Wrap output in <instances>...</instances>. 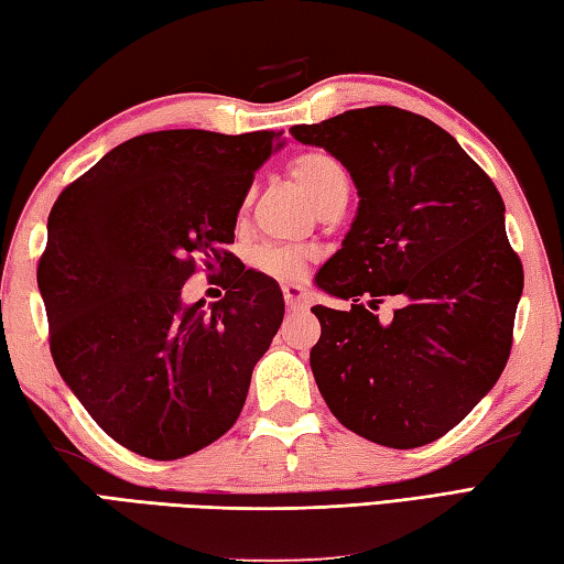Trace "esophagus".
<instances>
[{
	"mask_svg": "<svg viewBox=\"0 0 564 564\" xmlns=\"http://www.w3.org/2000/svg\"><path fill=\"white\" fill-rule=\"evenodd\" d=\"M283 299H285V305H289V311L308 308V295H305V289L299 283H285Z\"/></svg>",
	"mask_w": 564,
	"mask_h": 564,
	"instance_id": "34e87169",
	"label": "esophagus"
}]
</instances>
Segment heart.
<instances>
[{
  "instance_id": "heart-1",
  "label": "heart",
  "mask_w": 564,
  "mask_h": 564,
  "mask_svg": "<svg viewBox=\"0 0 564 564\" xmlns=\"http://www.w3.org/2000/svg\"><path fill=\"white\" fill-rule=\"evenodd\" d=\"M291 177L313 202L317 212L330 207L340 194H347V175L340 162L325 152H303L291 162ZM308 253L285 247H263L253 253V265L279 281H293L303 273Z\"/></svg>"
}]
</instances>
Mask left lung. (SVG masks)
<instances>
[{"label":"left lung","mask_w":564,"mask_h":564,"mask_svg":"<svg viewBox=\"0 0 564 564\" xmlns=\"http://www.w3.org/2000/svg\"><path fill=\"white\" fill-rule=\"evenodd\" d=\"M357 187V214L315 285L350 311L313 305L317 389L350 432L392 448L436 442L484 399L508 362L523 265L496 184L454 135L394 106L293 126ZM384 294L403 308L387 324Z\"/></svg>","instance_id":"left-lung-1"}]
</instances>
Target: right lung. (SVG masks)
I'll list each match as a JSON object with an SVG mask.
<instances>
[{
    "label": "right lung",
    "mask_w": 564,
    "mask_h": 564,
    "mask_svg": "<svg viewBox=\"0 0 564 564\" xmlns=\"http://www.w3.org/2000/svg\"><path fill=\"white\" fill-rule=\"evenodd\" d=\"M281 132H145L100 158L48 214L39 291L56 370L104 432L175 460L227 434L283 321L279 283L224 247ZM204 260L228 295L202 312L181 285Z\"/></svg>",
    "instance_id": "add662e5"
}]
</instances>
